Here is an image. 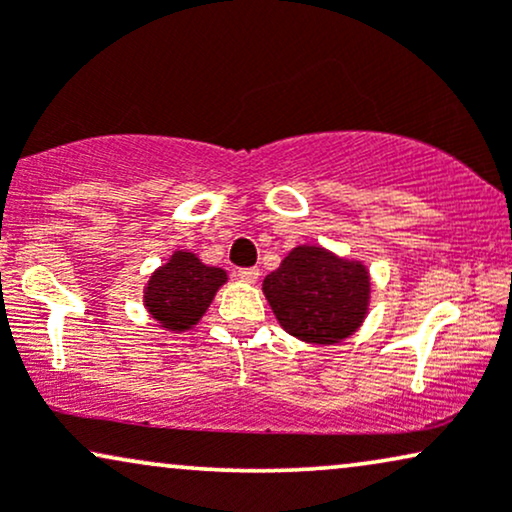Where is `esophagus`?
Masks as SVG:
<instances>
[{"label": "esophagus", "instance_id": "34e87169", "mask_svg": "<svg viewBox=\"0 0 512 512\" xmlns=\"http://www.w3.org/2000/svg\"><path fill=\"white\" fill-rule=\"evenodd\" d=\"M258 275H261L258 268H240V270H237V277H240L242 282H249V284L258 282Z\"/></svg>", "mask_w": 512, "mask_h": 512}]
</instances>
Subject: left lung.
<instances>
[{
	"label": "left lung",
	"instance_id": "left-lung-1",
	"mask_svg": "<svg viewBox=\"0 0 512 512\" xmlns=\"http://www.w3.org/2000/svg\"><path fill=\"white\" fill-rule=\"evenodd\" d=\"M280 327L298 341L334 345L350 338L369 313L367 265L320 244H298L263 280Z\"/></svg>",
	"mask_w": 512,
	"mask_h": 512
}]
</instances>
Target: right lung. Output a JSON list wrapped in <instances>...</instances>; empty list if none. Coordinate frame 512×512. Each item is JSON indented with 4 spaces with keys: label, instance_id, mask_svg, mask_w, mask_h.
Wrapping results in <instances>:
<instances>
[{
    "label": "right lung",
    "instance_id": "right-lung-1",
    "mask_svg": "<svg viewBox=\"0 0 512 512\" xmlns=\"http://www.w3.org/2000/svg\"><path fill=\"white\" fill-rule=\"evenodd\" d=\"M228 282V272L202 263L188 249H178L164 265L152 272L143 289V303L157 327L190 331L202 320L216 291Z\"/></svg>",
    "mask_w": 512,
    "mask_h": 512
}]
</instances>
